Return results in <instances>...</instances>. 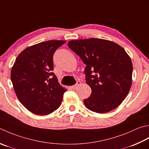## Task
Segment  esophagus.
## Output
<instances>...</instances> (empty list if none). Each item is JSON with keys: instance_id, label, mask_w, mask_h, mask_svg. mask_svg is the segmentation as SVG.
Wrapping results in <instances>:
<instances>
[{"instance_id": "esophagus-1", "label": "esophagus", "mask_w": 149, "mask_h": 149, "mask_svg": "<svg viewBox=\"0 0 149 149\" xmlns=\"http://www.w3.org/2000/svg\"><path fill=\"white\" fill-rule=\"evenodd\" d=\"M80 84H81V81H77L76 84H75V85H73L72 86H71V88L72 89H75L79 85H80Z\"/></svg>"}]
</instances>
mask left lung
<instances>
[{
	"instance_id": "obj_1",
	"label": "left lung",
	"mask_w": 149,
	"mask_h": 149,
	"mask_svg": "<svg viewBox=\"0 0 149 149\" xmlns=\"http://www.w3.org/2000/svg\"><path fill=\"white\" fill-rule=\"evenodd\" d=\"M68 46L86 65V83L92 93L84 100L85 107L100 113L117 108L132 85V63L125 49L113 42L95 38L72 40Z\"/></svg>"
}]
</instances>
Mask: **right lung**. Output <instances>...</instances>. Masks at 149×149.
<instances>
[{
    "label": "right lung",
    "instance_id": "1",
    "mask_svg": "<svg viewBox=\"0 0 149 149\" xmlns=\"http://www.w3.org/2000/svg\"><path fill=\"white\" fill-rule=\"evenodd\" d=\"M65 40H48L26 48L15 61L11 80L19 101L35 114L44 116L59 108L66 91L54 70V54Z\"/></svg>",
    "mask_w": 149,
    "mask_h": 149
}]
</instances>
